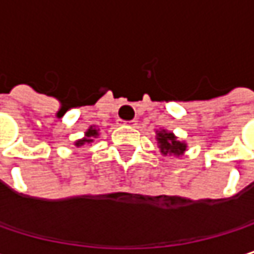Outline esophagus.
Instances as JSON below:
<instances>
[{
	"label": "esophagus",
	"mask_w": 254,
	"mask_h": 254,
	"mask_svg": "<svg viewBox=\"0 0 254 254\" xmlns=\"http://www.w3.org/2000/svg\"><path fill=\"white\" fill-rule=\"evenodd\" d=\"M125 125H129V127H135V125H136V121H127V122H125Z\"/></svg>",
	"instance_id": "34e87169"
}]
</instances>
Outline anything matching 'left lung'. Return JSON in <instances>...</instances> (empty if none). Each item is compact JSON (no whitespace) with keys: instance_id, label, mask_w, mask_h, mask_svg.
<instances>
[{"instance_id":"8db88e82","label":"left lung","mask_w":254,"mask_h":254,"mask_svg":"<svg viewBox=\"0 0 254 254\" xmlns=\"http://www.w3.org/2000/svg\"><path fill=\"white\" fill-rule=\"evenodd\" d=\"M156 139H157V144H159V148H160V153L165 154V156H182L187 150V144L182 142V141H178V138L172 133V132H168L166 129H162V130H157L156 132Z\"/></svg>"}]
</instances>
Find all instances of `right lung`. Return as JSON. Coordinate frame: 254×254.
<instances>
[{
    "label": "right lung",
    "instance_id": "add662e5",
    "mask_svg": "<svg viewBox=\"0 0 254 254\" xmlns=\"http://www.w3.org/2000/svg\"><path fill=\"white\" fill-rule=\"evenodd\" d=\"M97 136H98V129L91 127L86 132H85V136H83L82 139H77L76 142H75V145H76V147H83V145H86V144H91V142L94 141V138H97Z\"/></svg>",
    "mask_w": 254,
    "mask_h": 254
}]
</instances>
